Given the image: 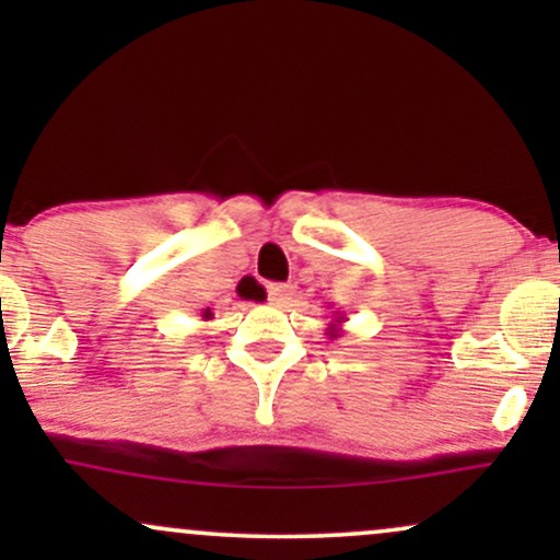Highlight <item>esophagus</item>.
<instances>
[{"label":"esophagus","instance_id":"esophagus-1","mask_svg":"<svg viewBox=\"0 0 560 560\" xmlns=\"http://www.w3.org/2000/svg\"><path fill=\"white\" fill-rule=\"evenodd\" d=\"M292 294H294V289L289 287V284H271L268 287V300L273 302V305H289V302H292Z\"/></svg>","mask_w":560,"mask_h":560}]
</instances>
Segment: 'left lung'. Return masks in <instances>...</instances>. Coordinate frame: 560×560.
Masks as SVG:
<instances>
[{"mask_svg":"<svg viewBox=\"0 0 560 560\" xmlns=\"http://www.w3.org/2000/svg\"><path fill=\"white\" fill-rule=\"evenodd\" d=\"M347 320V316L342 311H334V318L329 320V329H326V334H329V339H337V337H342V324Z\"/></svg>","mask_w":560,"mask_h":560,"instance_id":"1","label":"left lung"}]
</instances>
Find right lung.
I'll list each match as a JSON object with an SVG mask.
<instances>
[{"instance_id": "obj_1", "label": "right lung", "mask_w": 560, "mask_h": 560, "mask_svg": "<svg viewBox=\"0 0 560 560\" xmlns=\"http://www.w3.org/2000/svg\"><path fill=\"white\" fill-rule=\"evenodd\" d=\"M249 298L260 300V292H253V294H249ZM249 298H244V300H249ZM199 316H202V320H210V318H213V311H210V307H205V311L199 313Z\"/></svg>"}]
</instances>
